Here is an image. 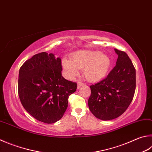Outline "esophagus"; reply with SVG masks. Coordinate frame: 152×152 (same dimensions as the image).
<instances>
[{"instance_id":"34e87169","label":"esophagus","mask_w":152,"mask_h":152,"mask_svg":"<svg viewBox=\"0 0 152 152\" xmlns=\"http://www.w3.org/2000/svg\"><path fill=\"white\" fill-rule=\"evenodd\" d=\"M84 85V83H82V82H78V88H80L81 86H83Z\"/></svg>"}]
</instances>
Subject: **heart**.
<instances>
[{
  "mask_svg": "<svg viewBox=\"0 0 152 152\" xmlns=\"http://www.w3.org/2000/svg\"><path fill=\"white\" fill-rule=\"evenodd\" d=\"M62 67L68 78H72L82 69L84 76L88 81L101 80L106 75L111 64L110 58L99 51L80 50L73 53L71 58L62 59Z\"/></svg>",
  "mask_w": 152,
  "mask_h": 152,
  "instance_id": "heart-1",
  "label": "heart"
}]
</instances>
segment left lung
<instances>
[{"label":"left lung","instance_id":"8db88e82","mask_svg":"<svg viewBox=\"0 0 152 152\" xmlns=\"http://www.w3.org/2000/svg\"><path fill=\"white\" fill-rule=\"evenodd\" d=\"M118 55L116 65L106 78L90 86L88 106L94 116L102 120L122 115L133 100L136 86V69L125 52L114 49Z\"/></svg>","mask_w":152,"mask_h":152}]
</instances>
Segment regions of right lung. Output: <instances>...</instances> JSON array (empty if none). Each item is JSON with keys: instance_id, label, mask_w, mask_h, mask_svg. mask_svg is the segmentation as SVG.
<instances>
[{"instance_id": "right-lung-1", "label": "right lung", "mask_w": 152, "mask_h": 152, "mask_svg": "<svg viewBox=\"0 0 152 152\" xmlns=\"http://www.w3.org/2000/svg\"><path fill=\"white\" fill-rule=\"evenodd\" d=\"M62 62L53 54L40 52L27 60L19 70L18 93L24 108L35 119L53 124L61 119L76 82L62 76Z\"/></svg>"}]
</instances>
